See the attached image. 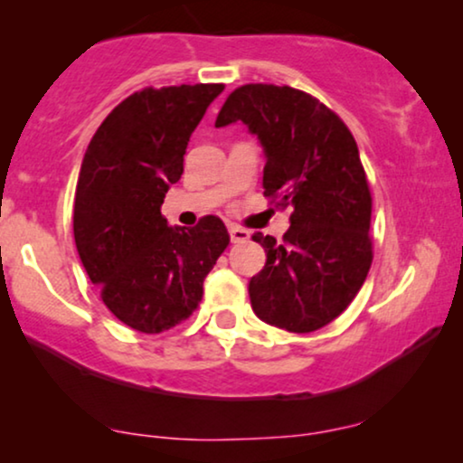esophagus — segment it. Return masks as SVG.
<instances>
[{
	"label": "esophagus",
	"instance_id": "34e87169",
	"mask_svg": "<svg viewBox=\"0 0 463 463\" xmlns=\"http://www.w3.org/2000/svg\"><path fill=\"white\" fill-rule=\"evenodd\" d=\"M249 238H250V233L246 232V230H242V227H238V225H232L230 227V240H232L233 244H242Z\"/></svg>",
	"mask_w": 463,
	"mask_h": 463
}]
</instances>
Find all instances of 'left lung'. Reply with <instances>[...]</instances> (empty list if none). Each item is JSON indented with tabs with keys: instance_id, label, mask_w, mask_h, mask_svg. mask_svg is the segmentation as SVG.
Returning a JSON list of instances; mask_svg holds the SVG:
<instances>
[{
	"instance_id": "obj_1",
	"label": "left lung",
	"mask_w": 463,
	"mask_h": 463,
	"mask_svg": "<svg viewBox=\"0 0 463 463\" xmlns=\"http://www.w3.org/2000/svg\"><path fill=\"white\" fill-rule=\"evenodd\" d=\"M236 122L263 147L265 195L293 208L284 244L252 236L268 255L249 282L252 312L284 331H318L350 306L373 261L358 145L326 105L290 86H240L214 126Z\"/></svg>"
}]
</instances>
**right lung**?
<instances>
[{
    "label": "right lung",
    "mask_w": 463,
    "mask_h": 463,
    "mask_svg": "<svg viewBox=\"0 0 463 463\" xmlns=\"http://www.w3.org/2000/svg\"><path fill=\"white\" fill-rule=\"evenodd\" d=\"M223 84L145 88L94 132L81 160L73 236L88 278L124 325L162 333L192 316L230 244L223 221L170 227L162 204L183 175L189 137Z\"/></svg>",
    "instance_id": "add662e5"
}]
</instances>
